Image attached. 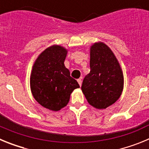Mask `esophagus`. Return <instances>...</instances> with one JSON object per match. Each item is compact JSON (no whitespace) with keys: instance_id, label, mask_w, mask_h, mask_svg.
<instances>
[{"instance_id":"1","label":"esophagus","mask_w":149,"mask_h":149,"mask_svg":"<svg viewBox=\"0 0 149 149\" xmlns=\"http://www.w3.org/2000/svg\"><path fill=\"white\" fill-rule=\"evenodd\" d=\"M77 83H78L79 84V85H80V86H81V84H82V81H81V79H77Z\"/></svg>"}]
</instances>
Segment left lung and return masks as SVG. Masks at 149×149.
Wrapping results in <instances>:
<instances>
[{"instance_id": "1", "label": "left lung", "mask_w": 149, "mask_h": 149, "mask_svg": "<svg viewBox=\"0 0 149 149\" xmlns=\"http://www.w3.org/2000/svg\"><path fill=\"white\" fill-rule=\"evenodd\" d=\"M90 69L83 81L82 92L91 106L106 109L120 98L124 75L116 56L102 42L90 46Z\"/></svg>"}]
</instances>
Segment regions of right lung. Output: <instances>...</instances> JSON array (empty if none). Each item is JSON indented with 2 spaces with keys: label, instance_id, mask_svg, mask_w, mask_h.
Listing matches in <instances>:
<instances>
[{
  "label": "right lung",
  "instance_id": "obj_1",
  "mask_svg": "<svg viewBox=\"0 0 149 149\" xmlns=\"http://www.w3.org/2000/svg\"><path fill=\"white\" fill-rule=\"evenodd\" d=\"M67 53L63 46H50L38 56L31 70L30 84L33 98L52 111L65 107L72 92L80 87L64 65Z\"/></svg>",
  "mask_w": 149,
  "mask_h": 149
}]
</instances>
